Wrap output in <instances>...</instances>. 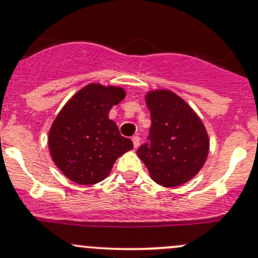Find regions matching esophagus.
<instances>
[{"label": "esophagus", "mask_w": 258, "mask_h": 258, "mask_svg": "<svg viewBox=\"0 0 258 258\" xmlns=\"http://www.w3.org/2000/svg\"><path fill=\"white\" fill-rule=\"evenodd\" d=\"M132 142H134L135 148H138L141 144V138L138 137V136H134V137H132Z\"/></svg>", "instance_id": "esophagus-1"}]
</instances>
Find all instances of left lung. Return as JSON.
I'll return each instance as SVG.
<instances>
[{
  "mask_svg": "<svg viewBox=\"0 0 258 258\" xmlns=\"http://www.w3.org/2000/svg\"><path fill=\"white\" fill-rule=\"evenodd\" d=\"M151 111L149 143L137 155L148 169L153 181L164 187H176L198 174L207 160V130L192 107L168 89L146 94Z\"/></svg>",
  "mask_w": 258,
  "mask_h": 258,
  "instance_id": "1",
  "label": "left lung"
}]
</instances>
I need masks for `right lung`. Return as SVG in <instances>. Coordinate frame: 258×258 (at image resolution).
<instances>
[{"label":"right lung","instance_id":"1","mask_svg":"<svg viewBox=\"0 0 258 258\" xmlns=\"http://www.w3.org/2000/svg\"><path fill=\"white\" fill-rule=\"evenodd\" d=\"M126 92L123 88L90 83L64 104L51 124L49 151L53 163L71 181L93 185L103 181L118 157L134 148L109 118Z\"/></svg>","mask_w":258,"mask_h":258}]
</instances>
